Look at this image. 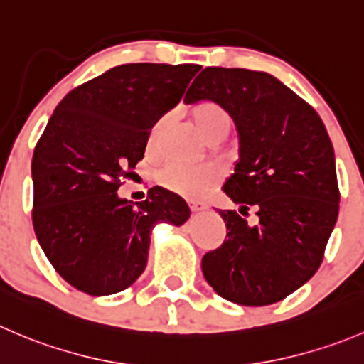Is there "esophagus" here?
I'll return each instance as SVG.
<instances>
[{"instance_id":"esophagus-1","label":"esophagus","mask_w":364,"mask_h":364,"mask_svg":"<svg viewBox=\"0 0 364 364\" xmlns=\"http://www.w3.org/2000/svg\"><path fill=\"white\" fill-rule=\"evenodd\" d=\"M208 208V204H204V203H196V200H192V203H190V210L192 211H203V210H206Z\"/></svg>"}]
</instances>
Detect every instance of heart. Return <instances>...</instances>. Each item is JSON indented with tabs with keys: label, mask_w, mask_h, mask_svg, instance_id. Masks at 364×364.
<instances>
[{
	"label": "heart",
	"mask_w": 364,
	"mask_h": 364,
	"mask_svg": "<svg viewBox=\"0 0 364 364\" xmlns=\"http://www.w3.org/2000/svg\"><path fill=\"white\" fill-rule=\"evenodd\" d=\"M192 121L196 124L197 132L208 140V142H217L224 139L232 128V115L228 108L222 107L215 101H203L192 108ZM168 119L164 117L154 124L153 132L149 135V149H154L164 133ZM218 171L210 165H181L172 164L160 172L158 179L165 188L172 190L176 193H181L185 197H200L218 181Z\"/></svg>",
	"instance_id": "heart-1"
}]
</instances>
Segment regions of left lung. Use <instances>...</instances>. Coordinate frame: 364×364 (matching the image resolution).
Instances as JSON below:
<instances>
[{"label":"left lung","mask_w":364,"mask_h":364,"mask_svg":"<svg viewBox=\"0 0 364 364\" xmlns=\"http://www.w3.org/2000/svg\"><path fill=\"white\" fill-rule=\"evenodd\" d=\"M215 101L238 132L235 174L222 190L243 215L224 218V243L203 256V274L220 297L242 306L283 301L308 283L323 259L340 210L334 149L322 119L268 73L206 67L185 103Z\"/></svg>","instance_id":"1"}]
</instances>
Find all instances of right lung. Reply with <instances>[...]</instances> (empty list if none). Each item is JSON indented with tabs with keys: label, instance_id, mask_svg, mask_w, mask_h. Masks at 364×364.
<instances>
[{
	"label": "right lung",
	"instance_id": "1",
	"mask_svg": "<svg viewBox=\"0 0 364 364\" xmlns=\"http://www.w3.org/2000/svg\"><path fill=\"white\" fill-rule=\"evenodd\" d=\"M199 69L117 65L70 90L53 112L31 160V218L49 263L76 290L94 297L126 290L146 270L154 225L188 220V204L161 186L142 203L117 190Z\"/></svg>",
	"mask_w": 364,
	"mask_h": 364
}]
</instances>
